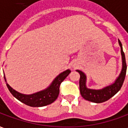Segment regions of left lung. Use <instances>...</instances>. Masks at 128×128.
<instances>
[{
	"label": "left lung",
	"instance_id": "obj_1",
	"mask_svg": "<svg viewBox=\"0 0 128 128\" xmlns=\"http://www.w3.org/2000/svg\"><path fill=\"white\" fill-rule=\"evenodd\" d=\"M118 44L121 47V54L122 58V68L120 74L116 78L115 81L112 84L107 86L102 89H91L87 88L86 86V75L84 72L80 70H76L80 75V90L81 95L84 99L87 101L93 102V103H102L108 101V99L112 97L115 94H116L121 89V86L124 84L126 74V57L124 54L122 44L120 40H118Z\"/></svg>",
	"mask_w": 128,
	"mask_h": 128
}]
</instances>
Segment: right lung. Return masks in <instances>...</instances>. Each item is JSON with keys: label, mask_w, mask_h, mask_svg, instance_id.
Wrapping results in <instances>:
<instances>
[{"label": "right lung", "mask_w": 128, "mask_h": 128, "mask_svg": "<svg viewBox=\"0 0 128 128\" xmlns=\"http://www.w3.org/2000/svg\"><path fill=\"white\" fill-rule=\"evenodd\" d=\"M70 70L67 69L59 74L46 88L31 94H24L16 91L7 84L6 78L4 80L10 92L15 98L24 104L32 107H42L55 102L60 93V86L68 75Z\"/></svg>", "instance_id": "right-lung-1"}]
</instances>
